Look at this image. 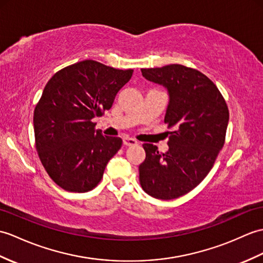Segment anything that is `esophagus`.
Returning <instances> with one entry per match:
<instances>
[{
  "instance_id": "obj_1",
  "label": "esophagus",
  "mask_w": 263,
  "mask_h": 263,
  "mask_svg": "<svg viewBox=\"0 0 263 263\" xmlns=\"http://www.w3.org/2000/svg\"><path fill=\"white\" fill-rule=\"evenodd\" d=\"M137 143H138V142L136 141V140L132 139V138H129V137L123 138V144H124V145L130 146V145H136Z\"/></svg>"
}]
</instances>
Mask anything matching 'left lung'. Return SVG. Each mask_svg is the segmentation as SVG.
Segmentation results:
<instances>
[{"label": "left lung", "instance_id": "obj_1", "mask_svg": "<svg viewBox=\"0 0 263 263\" xmlns=\"http://www.w3.org/2000/svg\"><path fill=\"white\" fill-rule=\"evenodd\" d=\"M146 81L167 89L169 103L164 123L169 149L159 154L144 143L145 159L139 166L143 191L158 199H174L198 186L223 148L229 108L209 77L182 65L141 69Z\"/></svg>", "mask_w": 263, "mask_h": 263}]
</instances>
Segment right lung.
<instances>
[{"mask_svg":"<svg viewBox=\"0 0 263 263\" xmlns=\"http://www.w3.org/2000/svg\"><path fill=\"white\" fill-rule=\"evenodd\" d=\"M133 69L83 60L57 71L47 83L33 114L35 148L50 178L65 191L96 187L122 139L95 130V117L112 107Z\"/></svg>","mask_w":263,"mask_h":263,"instance_id":"obj_1","label":"right lung"}]
</instances>
